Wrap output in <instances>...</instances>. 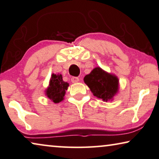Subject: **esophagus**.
I'll return each mask as SVG.
<instances>
[{
    "label": "esophagus",
    "mask_w": 159,
    "mask_h": 159,
    "mask_svg": "<svg viewBox=\"0 0 159 159\" xmlns=\"http://www.w3.org/2000/svg\"><path fill=\"white\" fill-rule=\"evenodd\" d=\"M79 80H80L79 78L76 77H72V79H71V81H72V83H77V82H79Z\"/></svg>",
    "instance_id": "esophagus-1"
}]
</instances>
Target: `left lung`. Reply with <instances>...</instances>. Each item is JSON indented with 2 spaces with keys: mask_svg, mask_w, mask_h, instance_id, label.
Wrapping results in <instances>:
<instances>
[{
  "mask_svg": "<svg viewBox=\"0 0 159 159\" xmlns=\"http://www.w3.org/2000/svg\"><path fill=\"white\" fill-rule=\"evenodd\" d=\"M84 82L94 96L102 99L104 102L112 101L119 92L118 77L99 67L94 68L89 75H87L84 77Z\"/></svg>",
  "mask_w": 159,
  "mask_h": 159,
  "instance_id": "left-lung-1",
  "label": "left lung"
}]
</instances>
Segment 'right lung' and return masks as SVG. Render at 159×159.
<instances>
[{
	"label": "right lung",
	"mask_w": 159,
	"mask_h": 159,
	"mask_svg": "<svg viewBox=\"0 0 159 159\" xmlns=\"http://www.w3.org/2000/svg\"><path fill=\"white\" fill-rule=\"evenodd\" d=\"M69 87V83L64 82L61 74H52L49 85L45 89V95L55 104L64 100V97Z\"/></svg>",
	"instance_id": "1"
}]
</instances>
